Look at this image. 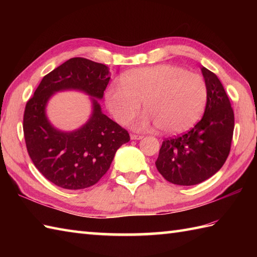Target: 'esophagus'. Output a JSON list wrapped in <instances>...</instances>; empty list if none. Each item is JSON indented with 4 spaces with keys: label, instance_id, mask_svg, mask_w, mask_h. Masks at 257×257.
Masks as SVG:
<instances>
[{
    "label": "esophagus",
    "instance_id": "obj_1",
    "mask_svg": "<svg viewBox=\"0 0 257 257\" xmlns=\"http://www.w3.org/2000/svg\"><path fill=\"white\" fill-rule=\"evenodd\" d=\"M130 139H132V140H140V139H143V136L132 134V135H130Z\"/></svg>",
    "mask_w": 257,
    "mask_h": 257
}]
</instances>
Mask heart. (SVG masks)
Masks as SVG:
<instances>
[{"instance_id":"heart-1","label":"heart","mask_w":257,"mask_h":257,"mask_svg":"<svg viewBox=\"0 0 257 257\" xmlns=\"http://www.w3.org/2000/svg\"><path fill=\"white\" fill-rule=\"evenodd\" d=\"M119 83L105 91L106 107L116 121L129 123L144 101L146 112L136 123L139 129L157 125L162 134L187 132L203 113L207 88L198 74L169 64L128 70Z\"/></svg>"}]
</instances>
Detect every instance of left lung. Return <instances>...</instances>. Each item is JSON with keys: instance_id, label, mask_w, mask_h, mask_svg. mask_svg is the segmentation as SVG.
<instances>
[{"instance_id": "8db88e82", "label": "left lung", "mask_w": 257, "mask_h": 257, "mask_svg": "<svg viewBox=\"0 0 257 257\" xmlns=\"http://www.w3.org/2000/svg\"><path fill=\"white\" fill-rule=\"evenodd\" d=\"M207 88L204 114L187 134L162 143L156 167L167 181L194 185L220 170L230 154L234 112L220 79L201 67Z\"/></svg>"}]
</instances>
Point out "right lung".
Instances as JSON below:
<instances>
[{"instance_id": "1", "label": "right lung", "mask_w": 257, "mask_h": 257, "mask_svg": "<svg viewBox=\"0 0 257 257\" xmlns=\"http://www.w3.org/2000/svg\"><path fill=\"white\" fill-rule=\"evenodd\" d=\"M110 79L106 65L74 57L43 77L27 101L23 130L27 152L43 176L57 187H91L105 174L116 151L130 140L127 130L101 111L103 91ZM76 90L91 97L92 112L79 128L64 132L46 113L47 103L59 91Z\"/></svg>"}]
</instances>
